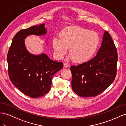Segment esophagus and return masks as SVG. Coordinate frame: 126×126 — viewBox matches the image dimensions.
Returning <instances> with one entry per match:
<instances>
[{"label":"esophagus","mask_w":126,"mask_h":126,"mask_svg":"<svg viewBox=\"0 0 126 126\" xmlns=\"http://www.w3.org/2000/svg\"><path fill=\"white\" fill-rule=\"evenodd\" d=\"M64 66L65 67H69V64H68V63H64Z\"/></svg>","instance_id":"1"}]
</instances>
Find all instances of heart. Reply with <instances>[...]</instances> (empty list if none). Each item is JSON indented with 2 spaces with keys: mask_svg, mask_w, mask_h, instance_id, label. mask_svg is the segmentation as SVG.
I'll return each instance as SVG.
<instances>
[{
  "mask_svg": "<svg viewBox=\"0 0 126 126\" xmlns=\"http://www.w3.org/2000/svg\"><path fill=\"white\" fill-rule=\"evenodd\" d=\"M60 39L55 38L53 45L55 50L60 56L67 53L77 62H83L91 58L99 43L98 33L79 27H70L61 32Z\"/></svg>",
  "mask_w": 126,
  "mask_h": 126,
  "instance_id": "b5f03b06",
  "label": "heart"
}]
</instances>
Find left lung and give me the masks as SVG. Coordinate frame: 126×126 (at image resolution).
Segmentation results:
<instances>
[{
  "label": "left lung",
  "instance_id": "obj_1",
  "mask_svg": "<svg viewBox=\"0 0 126 126\" xmlns=\"http://www.w3.org/2000/svg\"><path fill=\"white\" fill-rule=\"evenodd\" d=\"M118 53L114 42L105 31L96 55L88 62L70 67L73 92L81 97H95L114 81L117 75Z\"/></svg>",
  "mask_w": 126,
  "mask_h": 126
}]
</instances>
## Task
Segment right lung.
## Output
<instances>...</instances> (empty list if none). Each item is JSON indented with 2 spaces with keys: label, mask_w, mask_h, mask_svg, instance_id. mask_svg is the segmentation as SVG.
I'll use <instances>...</instances> for the list:
<instances>
[{
  "label": "right lung",
  "mask_w": 126,
  "mask_h": 126,
  "mask_svg": "<svg viewBox=\"0 0 126 126\" xmlns=\"http://www.w3.org/2000/svg\"><path fill=\"white\" fill-rule=\"evenodd\" d=\"M45 24L18 31L13 38L8 51V76L16 87L32 98L41 97L50 91L54 75L63 63L50 60L46 54L33 55L27 51L24 39L29 35L46 33Z\"/></svg>",
  "instance_id": "add662e5"
}]
</instances>
